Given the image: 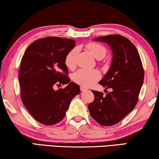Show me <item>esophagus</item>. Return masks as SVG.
<instances>
[{"label": "esophagus", "mask_w": 159, "mask_h": 159, "mask_svg": "<svg viewBox=\"0 0 159 159\" xmlns=\"http://www.w3.org/2000/svg\"><path fill=\"white\" fill-rule=\"evenodd\" d=\"M88 90V88H85V87H83V86L80 87V90H81V91H84V90Z\"/></svg>", "instance_id": "1"}]
</instances>
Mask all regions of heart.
Segmentation results:
<instances>
[{"instance_id":"1","label":"heart","mask_w":159,"mask_h":159,"mask_svg":"<svg viewBox=\"0 0 159 159\" xmlns=\"http://www.w3.org/2000/svg\"><path fill=\"white\" fill-rule=\"evenodd\" d=\"M86 48L91 54L97 59H102L105 57L107 50L103 45L98 43H90L86 45ZM77 53V48L71 49L64 58V64L69 69H74L76 66V56ZM99 73L96 70L79 69L74 73L72 80L76 83L82 86H89L99 79Z\"/></svg>"}]
</instances>
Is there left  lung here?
Segmentation results:
<instances>
[{
  "label": "left lung",
  "mask_w": 159,
  "mask_h": 159,
  "mask_svg": "<svg viewBox=\"0 0 159 159\" xmlns=\"http://www.w3.org/2000/svg\"><path fill=\"white\" fill-rule=\"evenodd\" d=\"M94 40L108 43L112 49L111 66L98 82L106 89H111V92L104 95L92 90L94 101L89 103L88 109L100 125L112 126L135 107L144 80V69L136 47L125 37L108 34Z\"/></svg>",
  "instance_id": "obj_1"
}]
</instances>
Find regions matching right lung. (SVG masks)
<instances>
[{
  "mask_svg": "<svg viewBox=\"0 0 159 159\" xmlns=\"http://www.w3.org/2000/svg\"><path fill=\"white\" fill-rule=\"evenodd\" d=\"M75 41L58 37H46L30 44L21 58L19 79L21 99L32 117L44 125L62 120L80 86L70 82L65 66L66 53ZM69 84L54 91L55 86Z\"/></svg>",
  "mask_w": 159,
  "mask_h": 159,
  "instance_id": "1",
  "label": "right lung"
}]
</instances>
